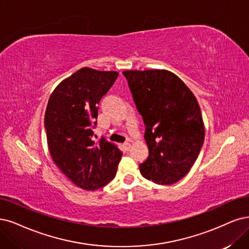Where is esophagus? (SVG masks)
I'll use <instances>...</instances> for the list:
<instances>
[{
	"label": "esophagus",
	"instance_id": "esophagus-1",
	"mask_svg": "<svg viewBox=\"0 0 249 249\" xmlns=\"http://www.w3.org/2000/svg\"><path fill=\"white\" fill-rule=\"evenodd\" d=\"M123 146H124V149H125L126 151H129L130 148H131V143H130V142H125V143L123 144Z\"/></svg>",
	"mask_w": 249,
	"mask_h": 249
}]
</instances>
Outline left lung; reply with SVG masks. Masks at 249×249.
<instances>
[{
  "label": "left lung",
  "mask_w": 249,
  "mask_h": 249,
  "mask_svg": "<svg viewBox=\"0 0 249 249\" xmlns=\"http://www.w3.org/2000/svg\"><path fill=\"white\" fill-rule=\"evenodd\" d=\"M123 75L145 126L149 157L140 164L141 173L158 185H172L190 171L204 142L198 101L171 71H125Z\"/></svg>",
  "instance_id": "left-lung-1"
}]
</instances>
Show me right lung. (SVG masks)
I'll list each match as a JSON object with an SVG mask.
<instances>
[{
  "mask_svg": "<svg viewBox=\"0 0 249 249\" xmlns=\"http://www.w3.org/2000/svg\"><path fill=\"white\" fill-rule=\"evenodd\" d=\"M119 73L83 68L63 80L45 113L48 148L56 166L81 189H100L116 177L122 152L101 137L93 141L98 104Z\"/></svg>",
  "mask_w": 249,
  "mask_h": 249,
  "instance_id": "add662e5",
  "label": "right lung"
}]
</instances>
